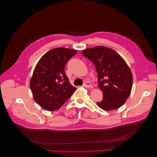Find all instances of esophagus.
I'll use <instances>...</instances> for the list:
<instances>
[{"label": "esophagus", "mask_w": 157, "mask_h": 157, "mask_svg": "<svg viewBox=\"0 0 157 157\" xmlns=\"http://www.w3.org/2000/svg\"><path fill=\"white\" fill-rule=\"evenodd\" d=\"M83 86L85 87H87V88H92L93 87V86L91 85V83L90 82H85L84 84H83Z\"/></svg>", "instance_id": "obj_1"}]
</instances>
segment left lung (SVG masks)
<instances>
[{
    "label": "left lung",
    "mask_w": 157,
    "mask_h": 157,
    "mask_svg": "<svg viewBox=\"0 0 157 157\" xmlns=\"http://www.w3.org/2000/svg\"><path fill=\"white\" fill-rule=\"evenodd\" d=\"M82 54L95 66L98 86L103 98L97 105L109 111L123 105L132 86V74L126 62L114 50L105 46H96L82 51Z\"/></svg>",
    "instance_id": "8db88e82"
}]
</instances>
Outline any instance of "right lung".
<instances>
[{
    "label": "right lung",
    "instance_id": "add662e5",
    "mask_svg": "<svg viewBox=\"0 0 157 157\" xmlns=\"http://www.w3.org/2000/svg\"><path fill=\"white\" fill-rule=\"evenodd\" d=\"M77 52L72 49L56 48L48 51L38 61L29 86L35 101L43 108L51 111L58 109L75 91L64 68Z\"/></svg>",
    "mask_w": 157,
    "mask_h": 157
}]
</instances>
